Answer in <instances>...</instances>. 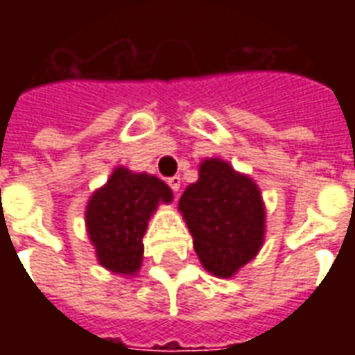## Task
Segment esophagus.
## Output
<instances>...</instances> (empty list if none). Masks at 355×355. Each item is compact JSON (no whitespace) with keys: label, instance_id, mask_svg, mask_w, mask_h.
<instances>
[{"label":"esophagus","instance_id":"1","mask_svg":"<svg viewBox=\"0 0 355 355\" xmlns=\"http://www.w3.org/2000/svg\"><path fill=\"white\" fill-rule=\"evenodd\" d=\"M167 184H169L175 192H178V188H180V184H182V178L178 177V175H175V177H171L169 180H167Z\"/></svg>","mask_w":355,"mask_h":355}]
</instances>
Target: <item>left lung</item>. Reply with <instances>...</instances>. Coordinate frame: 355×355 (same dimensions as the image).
Listing matches in <instances>:
<instances>
[{
  "label": "left lung",
  "mask_w": 355,
  "mask_h": 355,
  "mask_svg": "<svg viewBox=\"0 0 355 355\" xmlns=\"http://www.w3.org/2000/svg\"><path fill=\"white\" fill-rule=\"evenodd\" d=\"M178 209L200 262L216 277H232L261 251L266 232L261 190L228 162L201 163L200 178L186 188Z\"/></svg>",
  "instance_id": "left-lung-1"
}]
</instances>
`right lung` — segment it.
Instances as JSON below:
<instances>
[{
  "mask_svg": "<svg viewBox=\"0 0 355 355\" xmlns=\"http://www.w3.org/2000/svg\"><path fill=\"white\" fill-rule=\"evenodd\" d=\"M171 201V188L157 177L116 167L85 209V226L98 264L114 274H137L148 220L159 203Z\"/></svg>",
  "mask_w": 355,
  "mask_h": 355,
  "instance_id": "right-lung-1",
  "label": "right lung"
}]
</instances>
